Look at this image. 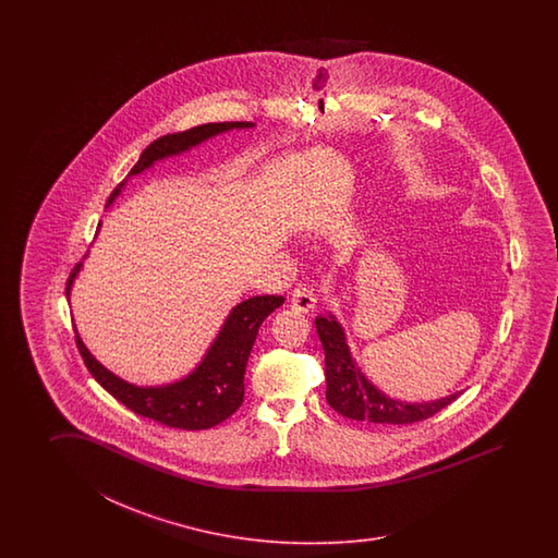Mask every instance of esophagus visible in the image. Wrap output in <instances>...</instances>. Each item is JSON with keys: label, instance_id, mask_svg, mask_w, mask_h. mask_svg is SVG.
<instances>
[{"label": "esophagus", "instance_id": "obj_1", "mask_svg": "<svg viewBox=\"0 0 558 558\" xmlns=\"http://www.w3.org/2000/svg\"><path fill=\"white\" fill-rule=\"evenodd\" d=\"M315 303H317V296H315V291H313L311 284L299 283L295 289L291 291V305H293L296 311L307 313V311L315 307Z\"/></svg>", "mask_w": 558, "mask_h": 558}]
</instances>
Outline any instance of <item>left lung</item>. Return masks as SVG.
Segmentation results:
<instances>
[{"instance_id":"8db88e82","label":"left lung","mask_w":558,"mask_h":558,"mask_svg":"<svg viewBox=\"0 0 558 558\" xmlns=\"http://www.w3.org/2000/svg\"><path fill=\"white\" fill-rule=\"evenodd\" d=\"M323 351H325V377H327V403L337 413L353 421H367L379 425H413L437 415L445 407L459 399L461 392L433 403H403L387 397L373 387L365 375L355 367L344 332L335 317L315 319Z\"/></svg>"}]
</instances>
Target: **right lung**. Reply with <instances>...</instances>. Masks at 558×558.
I'll list each match as a JSON object with an SVG mask.
<instances>
[{"instance_id": "1", "label": "right lung", "mask_w": 558, "mask_h": 558, "mask_svg": "<svg viewBox=\"0 0 558 558\" xmlns=\"http://www.w3.org/2000/svg\"><path fill=\"white\" fill-rule=\"evenodd\" d=\"M250 121H223V123H205L187 131L169 133L143 149L142 157L131 167L130 175L142 173L143 169L154 166L157 159L167 155L187 151L193 145L214 137L233 128H251ZM128 175V178H130ZM125 181H121L109 202L119 195ZM82 263H77L65 284V295L70 296L73 279L80 274ZM284 296L262 295L245 299L239 303L227 317L223 329L217 335L211 349L191 375L179 383L166 387H135L131 383L109 373L94 355L85 349L80 335H75L77 351L84 359L85 367L94 375V379L113 395L119 403L125 404L137 415L154 418L161 425L183 430H202L223 423L227 416L233 415L243 403L245 395V367L251 355L253 343L263 320L267 319L275 308L281 307Z\"/></svg>"}]
</instances>
